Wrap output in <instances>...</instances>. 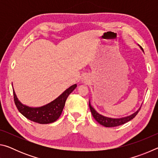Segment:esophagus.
I'll use <instances>...</instances> for the list:
<instances>
[{"label": "esophagus", "instance_id": "esophagus-1", "mask_svg": "<svg viewBox=\"0 0 158 158\" xmlns=\"http://www.w3.org/2000/svg\"><path fill=\"white\" fill-rule=\"evenodd\" d=\"M84 80H85V81H87V79H84Z\"/></svg>", "mask_w": 158, "mask_h": 158}]
</instances>
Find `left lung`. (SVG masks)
<instances>
[{"label":"left lung","mask_w":158,"mask_h":158,"mask_svg":"<svg viewBox=\"0 0 158 158\" xmlns=\"http://www.w3.org/2000/svg\"><path fill=\"white\" fill-rule=\"evenodd\" d=\"M140 48L141 49V50L143 52L142 47H140ZM89 107L90 109V111H91V113H92L93 116L96 120V121H98L100 125H103V126L106 127H116V126H118V125H123V124L125 123L131 121V120L133 119L136 116V115L138 114V112L139 111L140 109H141V107H140L137 111L135 112V113L132 114L130 115V116H128L119 118H109V117L102 116V115H101L99 113H98V112L95 111V109L91 105H90V101H89Z\"/></svg>","instance_id":"left-lung-1"}]
</instances>
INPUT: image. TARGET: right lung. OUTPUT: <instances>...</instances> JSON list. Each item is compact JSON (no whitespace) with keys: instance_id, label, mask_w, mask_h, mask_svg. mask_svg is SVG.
<instances>
[{"instance_id":"add662e5","label":"right lung","mask_w":158,"mask_h":158,"mask_svg":"<svg viewBox=\"0 0 158 158\" xmlns=\"http://www.w3.org/2000/svg\"><path fill=\"white\" fill-rule=\"evenodd\" d=\"M77 84H74L66 89L62 94L47 105L40 107H30L23 105L18 100L13 89L15 103L19 111L30 121L40 124H49L57 121L65 106V101L69 95L75 89Z\"/></svg>"}]
</instances>
